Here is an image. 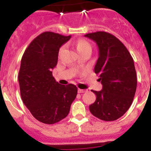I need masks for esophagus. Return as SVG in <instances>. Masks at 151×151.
<instances>
[{
    "label": "esophagus",
    "mask_w": 151,
    "mask_h": 151,
    "mask_svg": "<svg viewBox=\"0 0 151 151\" xmlns=\"http://www.w3.org/2000/svg\"><path fill=\"white\" fill-rule=\"evenodd\" d=\"M86 91H87V90L80 89H78V92H79V93H84V92H86Z\"/></svg>",
    "instance_id": "obj_1"
}]
</instances>
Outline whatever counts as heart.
<instances>
[{
    "label": "heart",
    "mask_w": 151,
    "mask_h": 151,
    "mask_svg": "<svg viewBox=\"0 0 151 151\" xmlns=\"http://www.w3.org/2000/svg\"><path fill=\"white\" fill-rule=\"evenodd\" d=\"M75 47L77 48V50L78 52L82 51V50H86V49H90L91 50V47L90 43L88 42L87 40L84 39H79L77 40V42H75ZM64 47H62L61 50L63 49Z\"/></svg>",
    "instance_id": "heart-1"
}]
</instances>
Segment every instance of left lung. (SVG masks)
Returning a JSON list of instances; mask_svg holds the SVG:
<instances>
[{
  "label": "left lung",
  "instance_id": "1",
  "mask_svg": "<svg viewBox=\"0 0 151 151\" xmlns=\"http://www.w3.org/2000/svg\"><path fill=\"white\" fill-rule=\"evenodd\" d=\"M84 36L98 45L99 54L94 72L103 85L101 91L91 90L96 99L89 106V111L101 120L115 121L130 108L136 91L133 58L126 46L112 34L98 31Z\"/></svg>",
  "mask_w": 151,
  "mask_h": 151
}]
</instances>
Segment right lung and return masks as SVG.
I'll return each instance as SVG.
<instances>
[{
    "mask_svg": "<svg viewBox=\"0 0 151 151\" xmlns=\"http://www.w3.org/2000/svg\"><path fill=\"white\" fill-rule=\"evenodd\" d=\"M70 38L71 35L44 32L30 43L22 57L18 74L22 100L43 124H54L65 119L77 96V86L60 84L52 72L58 64L60 47Z\"/></svg>",
    "mask_w": 151,
    "mask_h": 151,
    "instance_id": "1",
    "label": "right lung"
}]
</instances>
